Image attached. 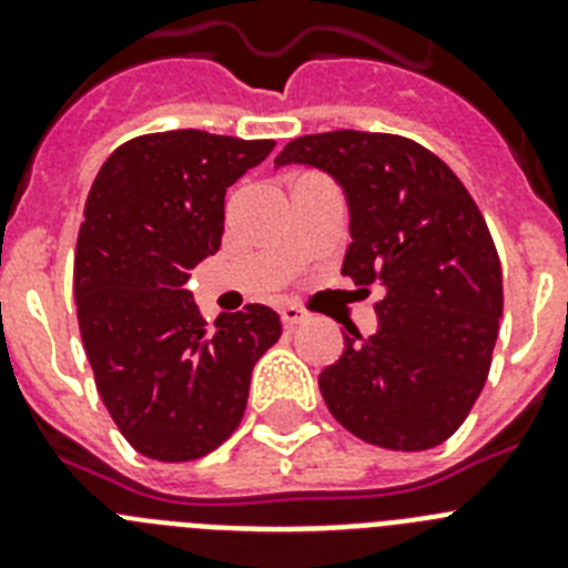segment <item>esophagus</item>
Wrapping results in <instances>:
<instances>
[{
	"instance_id": "esophagus-1",
	"label": "esophagus",
	"mask_w": 568,
	"mask_h": 568,
	"mask_svg": "<svg viewBox=\"0 0 568 568\" xmlns=\"http://www.w3.org/2000/svg\"><path fill=\"white\" fill-rule=\"evenodd\" d=\"M278 313H281V321H284L287 327H295V324H304V321L310 318V315L304 313V310H301L298 304H284V307H281Z\"/></svg>"
}]
</instances>
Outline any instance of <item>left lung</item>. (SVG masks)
Returning <instances> with one entry per match:
<instances>
[{"mask_svg": "<svg viewBox=\"0 0 568 568\" xmlns=\"http://www.w3.org/2000/svg\"><path fill=\"white\" fill-rule=\"evenodd\" d=\"M307 164L341 184L349 235L341 273L378 284V329L344 335L321 373L329 413L366 444H444L478 400L504 315L489 227L458 175L413 139L333 130L293 139L275 168Z\"/></svg>", "mask_w": 568, "mask_h": 568, "instance_id": "8db88e82", "label": "left lung"}]
</instances>
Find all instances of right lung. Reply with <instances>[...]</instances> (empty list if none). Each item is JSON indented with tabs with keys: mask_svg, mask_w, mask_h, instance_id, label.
<instances>
[{
	"mask_svg": "<svg viewBox=\"0 0 568 568\" xmlns=\"http://www.w3.org/2000/svg\"><path fill=\"white\" fill-rule=\"evenodd\" d=\"M273 148L204 130L135 135L88 193L73 264L84 353L119 433L153 460L222 446L244 418L255 361L281 335L264 304L210 329L184 287L222 247L227 187Z\"/></svg>",
	"mask_w": 568,
	"mask_h": 568,
	"instance_id": "obj_1",
	"label": "right lung"
}]
</instances>
